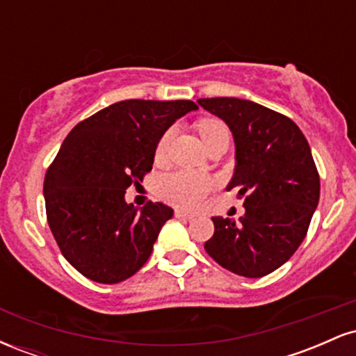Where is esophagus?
<instances>
[{
  "label": "esophagus",
  "mask_w": 356,
  "mask_h": 356,
  "mask_svg": "<svg viewBox=\"0 0 356 356\" xmlns=\"http://www.w3.org/2000/svg\"><path fill=\"white\" fill-rule=\"evenodd\" d=\"M175 218H181V219H192V218H194V214H192V212H186V211L177 209V211H175Z\"/></svg>",
  "instance_id": "1"
}]
</instances>
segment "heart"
I'll return each mask as SVG.
<instances>
[{
  "instance_id": "b5f03b06",
  "label": "heart",
  "mask_w": 356,
  "mask_h": 356,
  "mask_svg": "<svg viewBox=\"0 0 356 356\" xmlns=\"http://www.w3.org/2000/svg\"><path fill=\"white\" fill-rule=\"evenodd\" d=\"M195 127H197L206 147L214 144L219 138H229V130H227L226 124L218 118H202ZM170 138H172V129L165 130L157 140L155 157H164ZM214 179L207 174L195 172V170H175V172L165 174L159 179L157 192L174 206L192 209V207H197L199 204H202L204 199L209 195V192L214 189Z\"/></svg>"
}]
</instances>
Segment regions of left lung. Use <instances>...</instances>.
<instances>
[{"mask_svg":"<svg viewBox=\"0 0 356 356\" xmlns=\"http://www.w3.org/2000/svg\"><path fill=\"white\" fill-rule=\"evenodd\" d=\"M226 122L236 144L227 191L239 189L246 214L212 218L204 249L239 276L261 277L283 266L303 243L320 199V174L303 132L291 118L234 97L199 99Z\"/></svg>","mask_w":356,"mask_h":356,"instance_id":"8db88e82","label":"left lung"}]
</instances>
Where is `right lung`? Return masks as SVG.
Listing matches in <instances>:
<instances>
[{
  "label": "right lung",
  "mask_w": 356,
  "mask_h": 356,
  "mask_svg": "<svg viewBox=\"0 0 356 356\" xmlns=\"http://www.w3.org/2000/svg\"><path fill=\"white\" fill-rule=\"evenodd\" d=\"M191 100H122L76 124L43 182L44 207L61 254L97 283L134 276L174 211L149 201L140 211L125 191L152 170L155 145Z\"/></svg>",
  "instance_id": "obj_1"
}]
</instances>
